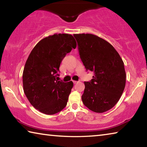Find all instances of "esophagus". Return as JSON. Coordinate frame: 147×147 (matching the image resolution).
Listing matches in <instances>:
<instances>
[{
	"label": "esophagus",
	"mask_w": 147,
	"mask_h": 147,
	"mask_svg": "<svg viewBox=\"0 0 147 147\" xmlns=\"http://www.w3.org/2000/svg\"><path fill=\"white\" fill-rule=\"evenodd\" d=\"M73 83H74V84H76V83H78V82H77V81H73Z\"/></svg>",
	"instance_id": "1"
}]
</instances>
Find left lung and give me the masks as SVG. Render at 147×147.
<instances>
[{
  "label": "left lung",
  "instance_id": "left-lung-1",
  "mask_svg": "<svg viewBox=\"0 0 147 147\" xmlns=\"http://www.w3.org/2000/svg\"><path fill=\"white\" fill-rule=\"evenodd\" d=\"M74 37L86 71L94 72L91 80L84 82L82 100L94 112H105L117 103L125 88L123 59L110 43L95 35L79 34Z\"/></svg>",
  "mask_w": 147,
  "mask_h": 147
}]
</instances>
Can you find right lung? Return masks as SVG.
Listing matches in <instances>:
<instances>
[{"mask_svg":"<svg viewBox=\"0 0 147 147\" xmlns=\"http://www.w3.org/2000/svg\"><path fill=\"white\" fill-rule=\"evenodd\" d=\"M76 47L72 35L56 34L41 39L30 54L23 70V89L40 112L54 115L66 106L73 83L58 81L56 77L64 57Z\"/></svg>","mask_w":147,"mask_h":147,"instance_id":"add662e5","label":"right lung"}]
</instances>
